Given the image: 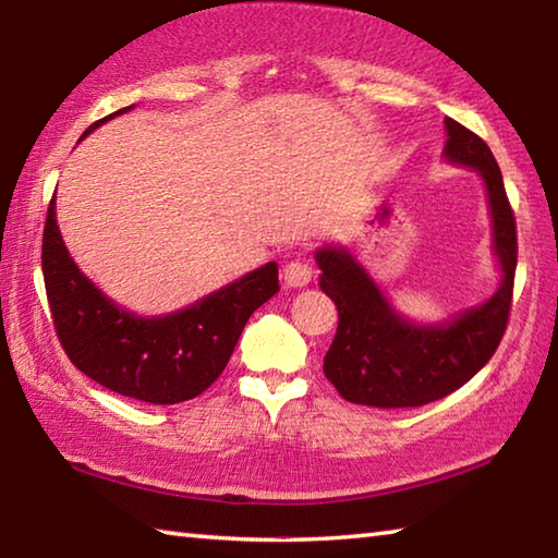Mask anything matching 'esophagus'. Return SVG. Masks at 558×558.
Here are the masks:
<instances>
[{"instance_id": "obj_1", "label": "esophagus", "mask_w": 558, "mask_h": 558, "mask_svg": "<svg viewBox=\"0 0 558 558\" xmlns=\"http://www.w3.org/2000/svg\"><path fill=\"white\" fill-rule=\"evenodd\" d=\"M282 280H286L288 288H305L312 280V266L305 258H295L286 263L282 268Z\"/></svg>"}]
</instances>
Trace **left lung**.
<instances>
[{
    "label": "left lung",
    "mask_w": 558,
    "mask_h": 558,
    "mask_svg": "<svg viewBox=\"0 0 558 558\" xmlns=\"http://www.w3.org/2000/svg\"><path fill=\"white\" fill-rule=\"evenodd\" d=\"M444 124L449 134L444 158L478 170L488 190L493 248L500 260L502 282L483 305L463 310L444 324L422 327L390 307L366 268L347 248H319L314 253L322 270L319 288L339 310V327L324 356V376L349 402L420 408L447 398L490 361L508 329L518 268L514 211L488 144L449 117Z\"/></svg>",
    "instance_id": "obj_1"
}]
</instances>
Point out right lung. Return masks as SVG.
I'll list each match as a JSON object with an SVG mask.
<instances>
[{
	"label": "right lung",
	"mask_w": 558,
	"mask_h": 558,
	"mask_svg": "<svg viewBox=\"0 0 558 558\" xmlns=\"http://www.w3.org/2000/svg\"><path fill=\"white\" fill-rule=\"evenodd\" d=\"M129 109L95 121L85 136ZM40 263L50 317L68 359L105 388L150 404H175L205 392L227 368L251 314L280 290L272 260L185 310L136 317L70 258L56 221V199L48 205Z\"/></svg>",
	"instance_id": "right-lung-1"
}]
</instances>
